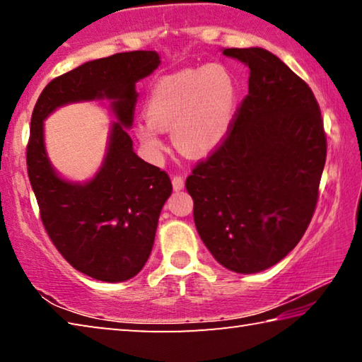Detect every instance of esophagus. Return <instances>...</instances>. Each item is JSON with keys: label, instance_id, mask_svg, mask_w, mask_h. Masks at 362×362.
I'll return each mask as SVG.
<instances>
[{"label": "esophagus", "instance_id": "esophagus-1", "mask_svg": "<svg viewBox=\"0 0 362 362\" xmlns=\"http://www.w3.org/2000/svg\"><path fill=\"white\" fill-rule=\"evenodd\" d=\"M173 187L175 192H180V189H183V187H185V179H183L182 175H174L173 177Z\"/></svg>", "mask_w": 362, "mask_h": 362}]
</instances>
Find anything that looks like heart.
I'll list each match as a JSON object with an SVG mask.
<instances>
[{"label": "heart", "mask_w": 362, "mask_h": 362, "mask_svg": "<svg viewBox=\"0 0 362 362\" xmlns=\"http://www.w3.org/2000/svg\"><path fill=\"white\" fill-rule=\"evenodd\" d=\"M240 83L228 66L207 64L159 78L146 97V116L134 127L145 155L159 163L166 151L164 129L177 148L206 155L225 142L240 107Z\"/></svg>", "instance_id": "obj_1"}]
</instances>
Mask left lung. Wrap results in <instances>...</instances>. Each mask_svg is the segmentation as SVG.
Masks as SVG:
<instances>
[{"mask_svg": "<svg viewBox=\"0 0 362 362\" xmlns=\"http://www.w3.org/2000/svg\"><path fill=\"white\" fill-rule=\"evenodd\" d=\"M249 69V93L218 150L185 187L196 230L220 265L252 274L276 265L313 217L326 163L320 105L267 49H222Z\"/></svg>", "mask_w": 362, "mask_h": 362, "instance_id": "left-lung-1", "label": "left lung"}]
</instances>
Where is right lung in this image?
I'll return each instance as SVG.
<instances>
[{
  "label": "right lung",
  "mask_w": 362,
  "mask_h": 362,
  "mask_svg": "<svg viewBox=\"0 0 362 362\" xmlns=\"http://www.w3.org/2000/svg\"><path fill=\"white\" fill-rule=\"evenodd\" d=\"M159 64L156 51L89 60L52 79L33 110L27 166L42 225L64 259L97 281L122 283L144 268L159 214L173 193L169 175L139 158L127 134L139 95L136 84ZM94 100H108L115 115L106 156L89 181L65 180L45 151L44 121L60 106Z\"/></svg>",
  "instance_id": "obj_1"
}]
</instances>
